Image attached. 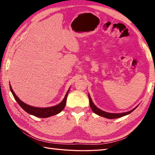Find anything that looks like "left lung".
<instances>
[{"label": "left lung", "mask_w": 155, "mask_h": 155, "mask_svg": "<svg viewBox=\"0 0 155 155\" xmlns=\"http://www.w3.org/2000/svg\"><path fill=\"white\" fill-rule=\"evenodd\" d=\"M88 97H89V100H90V105L91 110H92L94 113H95L96 114L100 115V116L106 117V118L108 119H114V118H118V117H121L123 116H125V115H128L129 114H130L131 112H133L134 110L137 108L138 107V105L137 107H135L134 109H133L132 110H130L129 111L127 112H124V113H120V114H112V113H108L106 111H104L103 110L100 109L99 108H98L95 104H94L92 100H91L90 95L88 94Z\"/></svg>", "instance_id": "8db88e82"}]
</instances>
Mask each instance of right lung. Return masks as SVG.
I'll return each mask as SVG.
<instances>
[{"mask_svg":"<svg viewBox=\"0 0 155 155\" xmlns=\"http://www.w3.org/2000/svg\"><path fill=\"white\" fill-rule=\"evenodd\" d=\"M9 87H10V90H11V91L13 94V96H14V97L15 100L17 101L18 104H19V105L22 107V108L24 109L26 112H27L28 114L34 115V116H35V117H42V118H46V117H48L52 116V115L58 114L62 111L63 109H64L65 104H66V100H67L68 94L70 91V88H69V90H68L66 94H65L64 98L63 99V101L59 104H57V105L53 106V107H44V108H42V107H33V106L28 105V104L25 103L24 102H22L16 95H15V94L14 93V90H12L11 85H9Z\"/></svg>","mask_w":155,"mask_h":155,"instance_id":"1","label":"right lung"}]
</instances>
